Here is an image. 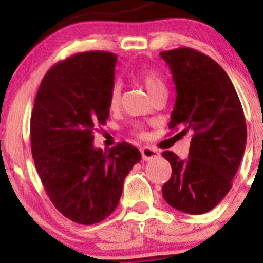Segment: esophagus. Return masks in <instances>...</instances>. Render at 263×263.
Instances as JSON below:
<instances>
[{
  "label": "esophagus",
  "instance_id": "esophagus-1",
  "mask_svg": "<svg viewBox=\"0 0 263 263\" xmlns=\"http://www.w3.org/2000/svg\"><path fill=\"white\" fill-rule=\"evenodd\" d=\"M141 155L144 160H151V159H155L159 156V153L153 147L145 146L141 148Z\"/></svg>",
  "mask_w": 263,
  "mask_h": 263
}]
</instances>
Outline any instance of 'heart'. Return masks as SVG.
I'll use <instances>...</instances> for the list:
<instances>
[{"label": "heart", "instance_id": "1", "mask_svg": "<svg viewBox=\"0 0 263 263\" xmlns=\"http://www.w3.org/2000/svg\"><path fill=\"white\" fill-rule=\"evenodd\" d=\"M137 79L142 82L145 87H146L147 92L150 97H153L155 92L160 91V90L165 89V81H164L163 76L155 68H144V70L137 72ZM121 95H122V85L119 81H115L109 89V95H108V104H109L110 109H116L118 108L119 103H121ZM136 129H141V127L137 126Z\"/></svg>", "mask_w": 263, "mask_h": 263}]
</instances>
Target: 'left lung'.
<instances>
[{
	"instance_id": "8db88e82",
	"label": "left lung",
	"mask_w": 263,
	"mask_h": 263,
	"mask_svg": "<svg viewBox=\"0 0 263 263\" xmlns=\"http://www.w3.org/2000/svg\"><path fill=\"white\" fill-rule=\"evenodd\" d=\"M160 55L177 91L169 128L192 134L185 159L173 151L161 154L172 165L161 192L166 203L182 213L205 214L232 188L246 148L245 113L234 85L213 58L187 47Z\"/></svg>"
}]
</instances>
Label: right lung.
<instances>
[{
	"label": "right lung",
	"mask_w": 263,
	"mask_h": 263,
	"mask_svg": "<svg viewBox=\"0 0 263 263\" xmlns=\"http://www.w3.org/2000/svg\"><path fill=\"white\" fill-rule=\"evenodd\" d=\"M115 53H76L50 67L30 118L31 153L58 211L82 225L103 221L118 206L123 182L141 153L127 142L103 151L94 131L109 117Z\"/></svg>",
	"instance_id": "obj_1"
}]
</instances>
